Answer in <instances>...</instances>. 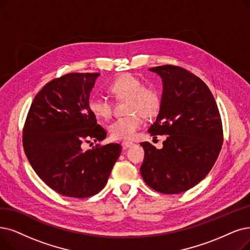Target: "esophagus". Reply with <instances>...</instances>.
<instances>
[{"label": "esophagus", "instance_id": "esophagus-1", "mask_svg": "<svg viewBox=\"0 0 250 250\" xmlns=\"http://www.w3.org/2000/svg\"><path fill=\"white\" fill-rule=\"evenodd\" d=\"M133 145H134V144L131 143V142H123V143H122V146H123L124 149H125V148H128V147H131Z\"/></svg>", "mask_w": 250, "mask_h": 250}]
</instances>
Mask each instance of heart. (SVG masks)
Masks as SVG:
<instances>
[{"label":"heart","mask_w":250,"mask_h":250,"mask_svg":"<svg viewBox=\"0 0 250 250\" xmlns=\"http://www.w3.org/2000/svg\"><path fill=\"white\" fill-rule=\"evenodd\" d=\"M108 91L119 101H127L124 118L116 119L108 126L111 135L116 139H132L144 126V117L156 116L161 105V98L154 88L144 87L139 78L131 74H123L109 84ZM89 108L97 119H108L112 116V104L104 97H92Z\"/></svg>","instance_id":"heart-1"}]
</instances>
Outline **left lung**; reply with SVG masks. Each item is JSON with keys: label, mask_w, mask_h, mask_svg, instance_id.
Instances as JSON below:
<instances>
[{"label": "left lung", "mask_w": 250, "mask_h": 250, "mask_svg": "<svg viewBox=\"0 0 250 250\" xmlns=\"http://www.w3.org/2000/svg\"><path fill=\"white\" fill-rule=\"evenodd\" d=\"M162 79L159 114L148 128L164 135L162 148L147 142L141 173L145 183L162 194H179L195 187L210 171L223 145V125L215 99L194 74L175 65L148 69Z\"/></svg>", "instance_id": "obj_1"}]
</instances>
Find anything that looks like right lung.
Listing matches in <instances>:
<instances>
[{
	"label": "right lung",
	"instance_id": "right-lung-1",
	"mask_svg": "<svg viewBox=\"0 0 250 250\" xmlns=\"http://www.w3.org/2000/svg\"><path fill=\"white\" fill-rule=\"evenodd\" d=\"M99 73H72L47 83L32 103L22 144L28 162L58 194L88 198L104 188L121 154L118 144L84 151L83 143L104 141V129L89 108Z\"/></svg>",
	"mask_w": 250,
	"mask_h": 250
}]
</instances>
